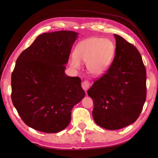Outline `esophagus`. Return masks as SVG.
Here are the masks:
<instances>
[{
  "mask_svg": "<svg viewBox=\"0 0 158 158\" xmlns=\"http://www.w3.org/2000/svg\"><path fill=\"white\" fill-rule=\"evenodd\" d=\"M89 85H90V82L88 80H84L82 83V87L85 91H87L88 89Z\"/></svg>",
  "mask_w": 158,
  "mask_h": 158,
  "instance_id": "1",
  "label": "esophagus"
}]
</instances>
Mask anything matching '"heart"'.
Masks as SVG:
<instances>
[{
	"label": "heart",
	"mask_w": 158,
	"mask_h": 158,
	"mask_svg": "<svg viewBox=\"0 0 158 158\" xmlns=\"http://www.w3.org/2000/svg\"><path fill=\"white\" fill-rule=\"evenodd\" d=\"M114 52V46L110 40L98 37H89L76 45L75 55L70 57L69 64L72 68L79 69L81 63H85L90 74L100 76L109 69Z\"/></svg>",
	"instance_id": "1"
}]
</instances>
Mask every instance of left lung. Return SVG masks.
I'll use <instances>...</instances> for the list:
<instances>
[{"instance_id":"8db88e82","label":"left lung","mask_w":158,"mask_h":158,"mask_svg":"<svg viewBox=\"0 0 158 158\" xmlns=\"http://www.w3.org/2000/svg\"><path fill=\"white\" fill-rule=\"evenodd\" d=\"M114 36L113 63L88 90L94 104V120L107 130H118L135 123L146 98V72L139 51L121 36Z\"/></svg>"}]
</instances>
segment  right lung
Here are the masks:
<instances>
[{
	"mask_svg": "<svg viewBox=\"0 0 158 158\" xmlns=\"http://www.w3.org/2000/svg\"><path fill=\"white\" fill-rule=\"evenodd\" d=\"M79 33H44L16 60L11 78L12 101L26 125L56 133L69 125L71 111L85 96L79 77L64 73Z\"/></svg>",
	"mask_w": 158,
	"mask_h": 158,
	"instance_id": "obj_1",
	"label": "right lung"
}]
</instances>
